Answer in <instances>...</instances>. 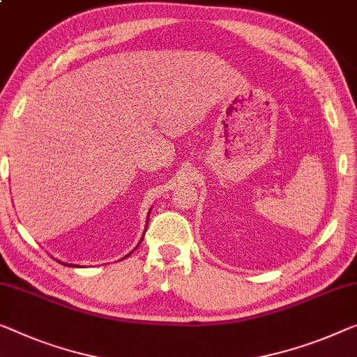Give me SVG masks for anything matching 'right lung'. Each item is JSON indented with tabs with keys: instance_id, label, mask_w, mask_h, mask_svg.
Segmentation results:
<instances>
[{
	"instance_id": "1",
	"label": "right lung",
	"mask_w": 357,
	"mask_h": 357,
	"mask_svg": "<svg viewBox=\"0 0 357 357\" xmlns=\"http://www.w3.org/2000/svg\"><path fill=\"white\" fill-rule=\"evenodd\" d=\"M146 229H147V227H146ZM142 238H144V237H142ZM141 242H142V241H141ZM141 242H139V243H141ZM139 243H137L136 248L139 247ZM130 255H131V253H130ZM130 255H126V257H130ZM126 257H125V258H126ZM59 263H61V261H59ZM62 264H66V266H75V264H67V263H62ZM77 268H78V266H77Z\"/></svg>"
}]
</instances>
